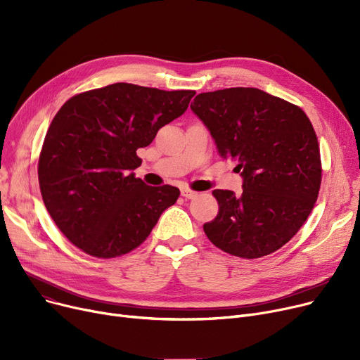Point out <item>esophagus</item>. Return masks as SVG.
<instances>
[{"label":"esophagus","instance_id":"1","mask_svg":"<svg viewBox=\"0 0 360 360\" xmlns=\"http://www.w3.org/2000/svg\"><path fill=\"white\" fill-rule=\"evenodd\" d=\"M181 195L185 197V198H188V200H193V198H195V197L198 195V193L188 190V188H182V190H181Z\"/></svg>","mask_w":360,"mask_h":360}]
</instances>
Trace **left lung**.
Listing matches in <instances>:
<instances>
[{"mask_svg":"<svg viewBox=\"0 0 360 360\" xmlns=\"http://www.w3.org/2000/svg\"><path fill=\"white\" fill-rule=\"evenodd\" d=\"M191 109L243 179L240 195L213 191L219 213L202 226L207 238L248 259L280 250L311 214L321 186L319 147L307 113L254 87L200 93Z\"/></svg>","mask_w":360,"mask_h":360,"instance_id":"1","label":"left lung"}]
</instances>
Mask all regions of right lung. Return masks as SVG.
<instances>
[{
    "label": "right lung",
    "instance_id": "obj_1",
    "mask_svg": "<svg viewBox=\"0 0 360 360\" xmlns=\"http://www.w3.org/2000/svg\"><path fill=\"white\" fill-rule=\"evenodd\" d=\"M194 90L115 83L75 94L52 120L37 165L48 213L89 255L113 258L141 245L179 197L132 170L137 150L186 110Z\"/></svg>",
    "mask_w": 360,
    "mask_h": 360
}]
</instances>
